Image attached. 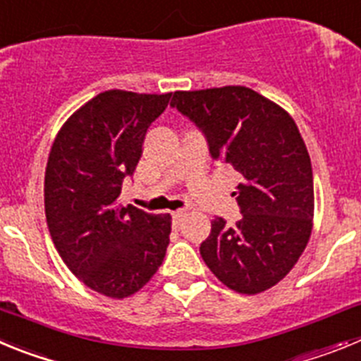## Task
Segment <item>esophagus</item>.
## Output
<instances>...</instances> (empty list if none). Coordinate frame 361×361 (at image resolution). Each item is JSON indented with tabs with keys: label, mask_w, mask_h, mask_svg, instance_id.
I'll return each instance as SVG.
<instances>
[{
	"label": "esophagus",
	"mask_w": 361,
	"mask_h": 361,
	"mask_svg": "<svg viewBox=\"0 0 361 361\" xmlns=\"http://www.w3.org/2000/svg\"><path fill=\"white\" fill-rule=\"evenodd\" d=\"M185 216H187V210H183V209H180V210H176V212H173L174 223H178V225H180L181 221H183Z\"/></svg>",
	"instance_id": "34e87169"
}]
</instances>
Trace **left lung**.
Here are the masks:
<instances>
[{"label": "left lung", "instance_id": "8db88e82", "mask_svg": "<svg viewBox=\"0 0 361 361\" xmlns=\"http://www.w3.org/2000/svg\"><path fill=\"white\" fill-rule=\"evenodd\" d=\"M176 108L203 133L212 160L235 169L241 219L212 221L204 264L230 290L253 295L290 274L313 226V171L297 124L245 86L174 92Z\"/></svg>", "mask_w": 361, "mask_h": 361}]
</instances>
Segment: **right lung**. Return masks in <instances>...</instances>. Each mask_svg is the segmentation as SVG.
<instances>
[{
  "mask_svg": "<svg viewBox=\"0 0 361 361\" xmlns=\"http://www.w3.org/2000/svg\"><path fill=\"white\" fill-rule=\"evenodd\" d=\"M169 99L171 93L104 92L68 118L51 145L44 174L51 241L71 274L106 297L136 293L167 252L171 216L116 197Z\"/></svg>",
  "mask_w": 361,
  "mask_h": 361,
  "instance_id": "obj_1",
  "label": "right lung"
}]
</instances>
